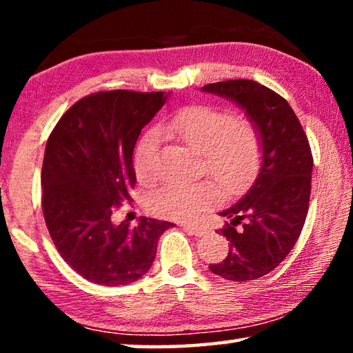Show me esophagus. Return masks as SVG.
<instances>
[{"mask_svg":"<svg viewBox=\"0 0 353 353\" xmlns=\"http://www.w3.org/2000/svg\"><path fill=\"white\" fill-rule=\"evenodd\" d=\"M183 230L188 232V234H191V235H194V236H202V235H205V232H207L204 227L194 225V224H185Z\"/></svg>","mask_w":353,"mask_h":353,"instance_id":"34e87169","label":"esophagus"}]
</instances>
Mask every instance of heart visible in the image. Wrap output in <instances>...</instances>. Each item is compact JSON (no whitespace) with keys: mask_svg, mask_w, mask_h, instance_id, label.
Masks as SVG:
<instances>
[{"mask_svg":"<svg viewBox=\"0 0 353 353\" xmlns=\"http://www.w3.org/2000/svg\"><path fill=\"white\" fill-rule=\"evenodd\" d=\"M159 132L201 154L207 174L225 194H240L259 174L263 137L248 117H234L230 110L213 104H193L165 119ZM134 170L143 183L159 177V135L154 130L137 145ZM218 198V190L208 182L174 181L148 196V208L162 218L193 219Z\"/></svg>","mask_w":353,"mask_h":353,"instance_id":"obj_1","label":"heart"}]
</instances>
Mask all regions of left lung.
<instances>
[{
  "label": "left lung",
  "mask_w": 353,
  "mask_h": 353,
  "mask_svg": "<svg viewBox=\"0 0 353 353\" xmlns=\"http://www.w3.org/2000/svg\"><path fill=\"white\" fill-rule=\"evenodd\" d=\"M202 92L234 101L263 137V162L252 187L221 216L229 241L225 260L210 271L234 282L271 272L294 248L308 213L313 155L302 124L280 94L261 83L235 79L207 83Z\"/></svg>",
  "instance_id": "obj_1"
}]
</instances>
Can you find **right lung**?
<instances>
[{
	"label": "right lung",
	"instance_id": "add662e5",
	"mask_svg": "<svg viewBox=\"0 0 353 353\" xmlns=\"http://www.w3.org/2000/svg\"><path fill=\"white\" fill-rule=\"evenodd\" d=\"M170 93L98 92L73 104L46 141L45 223L62 259L88 282L129 285L151 270L160 235L174 224L140 218L113 224V208L137 182L135 143Z\"/></svg>",
	"mask_w": 353,
	"mask_h": 353
}]
</instances>
